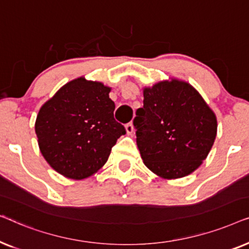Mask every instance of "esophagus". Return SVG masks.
<instances>
[{"label":"esophagus","instance_id":"1","mask_svg":"<svg viewBox=\"0 0 249 249\" xmlns=\"http://www.w3.org/2000/svg\"><path fill=\"white\" fill-rule=\"evenodd\" d=\"M125 131H127L128 135L134 134L135 128H134V124H132V122H129V124H125Z\"/></svg>","mask_w":249,"mask_h":249}]
</instances>
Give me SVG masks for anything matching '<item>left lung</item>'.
Instances as JSON below:
<instances>
[{"label":"left lung","mask_w":249,"mask_h":249,"mask_svg":"<svg viewBox=\"0 0 249 249\" xmlns=\"http://www.w3.org/2000/svg\"><path fill=\"white\" fill-rule=\"evenodd\" d=\"M136 111V142L144 164L163 179L198 169L216 137V115L187 81L171 78L144 87Z\"/></svg>","instance_id":"left-lung-1"}]
</instances>
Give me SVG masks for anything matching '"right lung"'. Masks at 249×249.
Instances as JSON below:
<instances>
[{"label": "right lung", "mask_w": 249, "mask_h": 249, "mask_svg": "<svg viewBox=\"0 0 249 249\" xmlns=\"http://www.w3.org/2000/svg\"><path fill=\"white\" fill-rule=\"evenodd\" d=\"M111 88L79 77L42 105L35 122L39 151L67 178L83 180L96 173L111 154L124 125L115 121Z\"/></svg>", "instance_id": "obj_1"}]
</instances>
